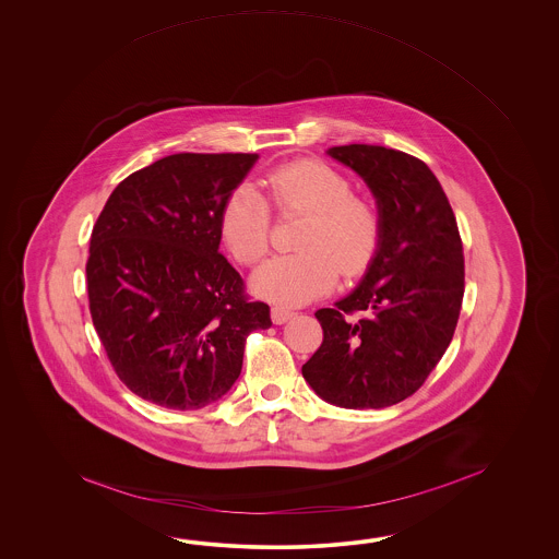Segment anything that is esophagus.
I'll return each mask as SVG.
<instances>
[{"label":"esophagus","mask_w":559,"mask_h":559,"mask_svg":"<svg viewBox=\"0 0 559 559\" xmlns=\"http://www.w3.org/2000/svg\"><path fill=\"white\" fill-rule=\"evenodd\" d=\"M296 313L292 311V309H285V308H272V321L274 323H277V325H282V323H285L287 320H292Z\"/></svg>","instance_id":"esophagus-1"}]
</instances>
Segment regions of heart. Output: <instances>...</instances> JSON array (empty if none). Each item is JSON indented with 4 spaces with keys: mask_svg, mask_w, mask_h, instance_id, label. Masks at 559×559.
<instances>
[{
    "mask_svg": "<svg viewBox=\"0 0 559 559\" xmlns=\"http://www.w3.org/2000/svg\"><path fill=\"white\" fill-rule=\"evenodd\" d=\"M280 214H306L297 234V253L277 255L251 277L258 296L282 306H299L332 289L337 272L357 277L380 248L376 205L352 193V183L318 159L274 167L263 178ZM272 207L262 191L241 183L229 191L219 212L222 239L243 265L262 262L272 248Z\"/></svg>",
    "mask_w": 559,
    "mask_h": 559,
    "instance_id": "obj_1",
    "label": "heart"
}]
</instances>
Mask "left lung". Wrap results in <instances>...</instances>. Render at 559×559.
Here are the masks:
<instances>
[{
    "label": "left lung",
    "mask_w": 559,
    "mask_h": 559,
    "mask_svg": "<svg viewBox=\"0 0 559 559\" xmlns=\"http://www.w3.org/2000/svg\"><path fill=\"white\" fill-rule=\"evenodd\" d=\"M328 154L376 195L380 248L349 296L316 311L323 342L301 373L330 404L380 409L414 395L452 342L464 299L462 238L421 159L368 143Z\"/></svg>",
    "instance_id": "obj_1"
}]
</instances>
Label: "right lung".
Listing matches in <instances>:
<instances>
[{
  "mask_svg": "<svg viewBox=\"0 0 559 559\" xmlns=\"http://www.w3.org/2000/svg\"><path fill=\"white\" fill-rule=\"evenodd\" d=\"M258 154H174L111 191L85 263L90 313L119 380L169 409L229 392L246 340L272 325L219 253V212Z\"/></svg>",
  "mask_w": 559,
  "mask_h": 559,
  "instance_id": "1",
  "label": "right lung"
}]
</instances>
